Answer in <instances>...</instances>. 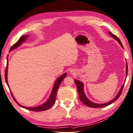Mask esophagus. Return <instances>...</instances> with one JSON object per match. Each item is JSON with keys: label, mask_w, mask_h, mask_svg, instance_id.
<instances>
[{"label": "esophagus", "mask_w": 133, "mask_h": 133, "mask_svg": "<svg viewBox=\"0 0 133 133\" xmlns=\"http://www.w3.org/2000/svg\"><path fill=\"white\" fill-rule=\"evenodd\" d=\"M70 72H71V74H74V70H71L70 71Z\"/></svg>", "instance_id": "1"}]
</instances>
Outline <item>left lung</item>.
Wrapping results in <instances>:
<instances>
[{
	"label": "left lung",
	"instance_id": "obj_1",
	"mask_svg": "<svg viewBox=\"0 0 133 133\" xmlns=\"http://www.w3.org/2000/svg\"><path fill=\"white\" fill-rule=\"evenodd\" d=\"M109 34L111 36V37H112L113 38H114L116 41H118V42L120 44V46L122 47L123 49H124V47L122 45V43L121 42V41H120V39L116 37V36L113 34H112L111 32L109 31ZM127 74H128V65H127V62L126 63V76H127ZM74 82L75 83V84L76 85V88H77L78 89V94H79V98L81 100V102L82 103H83L85 105L89 107H91V108H103V107H107L108 105H109V104H111L113 103L114 102H115L116 100H117L119 97L120 96V95H121L122 92L123 91V89L124 86V84L125 83L123 84V85L122 86V87L120 88V90L118 92V94L116 95L115 97L111 100V101L109 102L108 103H104V104H98V103H95L92 102L91 101L88 99L87 96L85 94V92H84V84L83 83V82H82L81 81H79V80H77V79H75Z\"/></svg>",
	"mask_w": 133,
	"mask_h": 133
}]
</instances>
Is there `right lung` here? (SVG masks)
I'll return each instance as SVG.
<instances>
[{"label": "right lung", "instance_id": "add662e5", "mask_svg": "<svg viewBox=\"0 0 133 133\" xmlns=\"http://www.w3.org/2000/svg\"><path fill=\"white\" fill-rule=\"evenodd\" d=\"M29 37V35H23L22 37H21V38H20L18 42L16 43L15 44H14V45L11 46V48H10V51L11 50H13L15 48H18V46H19L20 45H21V44L23 43ZM8 55L7 56V64H6V69H5V82L6 83V84L8 87L9 88V84L8 83ZM66 73H64L63 75H62L60 76L56 80V81L54 83V87L53 88V89H52V91L51 92V94L50 95L49 98H48V99L46 100L45 103H44V104H42L41 105H39L37 107H24L21 104H19L18 102L16 100V99H15L14 96L13 95V93H12L11 91V94L12 95V97H13V99L14 100V101L18 104V105H19V106H21L24 108L26 109H28L29 110H31V111H44V110H46L48 109H49V108H50L52 105H53L54 103L55 102V99H56V96H57V92L58 90V88L60 85V83L63 81V79L66 77ZM10 89V88H9Z\"/></svg>", "mask_w": 133, "mask_h": 133}]
</instances>
